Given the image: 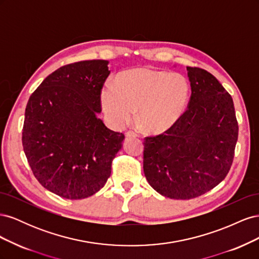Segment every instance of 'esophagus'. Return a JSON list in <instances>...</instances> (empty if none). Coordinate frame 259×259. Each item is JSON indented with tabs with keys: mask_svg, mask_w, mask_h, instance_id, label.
<instances>
[{
	"mask_svg": "<svg viewBox=\"0 0 259 259\" xmlns=\"http://www.w3.org/2000/svg\"><path fill=\"white\" fill-rule=\"evenodd\" d=\"M125 135H126V137H128V138H136V137H138V134H136L135 132H132V131H128V132L125 133Z\"/></svg>",
	"mask_w": 259,
	"mask_h": 259,
	"instance_id": "obj_1",
	"label": "esophagus"
}]
</instances>
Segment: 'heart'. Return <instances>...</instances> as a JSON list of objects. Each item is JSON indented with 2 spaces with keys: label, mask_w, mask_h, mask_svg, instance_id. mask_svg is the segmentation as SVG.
<instances>
[{
  "label": "heart",
  "mask_w": 259,
  "mask_h": 259,
  "mask_svg": "<svg viewBox=\"0 0 259 259\" xmlns=\"http://www.w3.org/2000/svg\"><path fill=\"white\" fill-rule=\"evenodd\" d=\"M190 85L180 73L151 68L123 72L113 85L101 91V105L107 116L117 126L134 119L148 133L171 128L184 114L189 100Z\"/></svg>",
  "instance_id": "b5f03b06"
}]
</instances>
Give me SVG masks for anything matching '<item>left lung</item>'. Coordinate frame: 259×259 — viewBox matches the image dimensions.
<instances>
[{"instance_id": "left-lung-1", "label": "left lung", "mask_w": 259, "mask_h": 259, "mask_svg": "<svg viewBox=\"0 0 259 259\" xmlns=\"http://www.w3.org/2000/svg\"><path fill=\"white\" fill-rule=\"evenodd\" d=\"M188 109L173 127L145 138L144 173L166 198L189 200L223 182L232 165L239 126L233 100L206 70L187 67Z\"/></svg>"}]
</instances>
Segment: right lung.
Segmentation results:
<instances>
[{
  "instance_id": "add662e5",
  "label": "right lung",
  "mask_w": 259,
  "mask_h": 259,
  "mask_svg": "<svg viewBox=\"0 0 259 259\" xmlns=\"http://www.w3.org/2000/svg\"><path fill=\"white\" fill-rule=\"evenodd\" d=\"M108 60L62 66L30 96L22 147L32 173L45 189L79 200L95 194L111 174L124 135L98 117Z\"/></svg>"
}]
</instances>
